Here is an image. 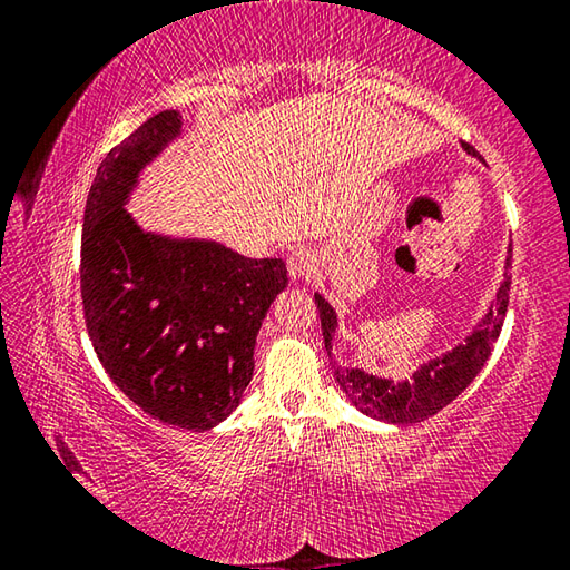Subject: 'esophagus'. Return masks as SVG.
<instances>
[{
	"label": "esophagus",
	"mask_w": 570,
	"mask_h": 570,
	"mask_svg": "<svg viewBox=\"0 0 570 570\" xmlns=\"http://www.w3.org/2000/svg\"><path fill=\"white\" fill-rule=\"evenodd\" d=\"M286 264L292 278H308L316 272V256L308 248H294Z\"/></svg>",
	"instance_id": "esophagus-1"
}]
</instances>
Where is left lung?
I'll return each mask as SVG.
<instances>
[{
    "label": "left lung",
    "mask_w": 570,
    "mask_h": 570,
    "mask_svg": "<svg viewBox=\"0 0 570 570\" xmlns=\"http://www.w3.org/2000/svg\"><path fill=\"white\" fill-rule=\"evenodd\" d=\"M470 156H478V150L462 142ZM513 250V248H510ZM513 262V254L508 256L505 268ZM316 308H320L322 320V334L324 346L332 354V336L336 330V314L324 302V296L314 294ZM508 298H510V274L505 272V282L500 284L495 302L490 304L485 320L478 324V330L472 332L465 344H458L455 350L438 356L428 364H422L417 372L412 374V380H404L394 384L392 380H382L377 374H370L356 366H336L334 377L340 382L342 392L350 397L356 410L370 414L374 420L392 422V424H412L422 422L438 414L442 407L458 397V394L468 387V384L478 377L482 364L488 362L493 344L498 342L500 330H503V320L508 312Z\"/></svg>",
    "instance_id": "obj_1"
}]
</instances>
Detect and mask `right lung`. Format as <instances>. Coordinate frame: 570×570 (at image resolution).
Returning a JSON list of instances; mask_svg holds the SVG:
<instances>
[{
	"instance_id": "right-lung-1",
	"label": "right lung",
	"mask_w": 570,
	"mask_h": 570,
	"mask_svg": "<svg viewBox=\"0 0 570 570\" xmlns=\"http://www.w3.org/2000/svg\"><path fill=\"white\" fill-rule=\"evenodd\" d=\"M178 135L180 115L163 110L102 158L85 206L80 288L110 380L153 420L204 432L238 407L256 334L288 276L282 258H246L216 240L135 224L125 200Z\"/></svg>"
}]
</instances>
